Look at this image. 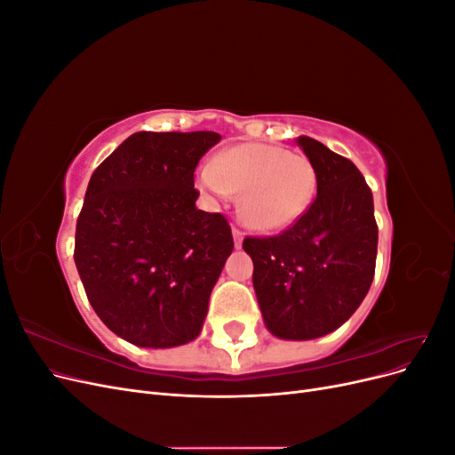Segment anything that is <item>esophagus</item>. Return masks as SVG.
<instances>
[{
  "mask_svg": "<svg viewBox=\"0 0 455 455\" xmlns=\"http://www.w3.org/2000/svg\"><path fill=\"white\" fill-rule=\"evenodd\" d=\"M233 241H235V249H241L243 246V233L237 229V228H233Z\"/></svg>",
  "mask_w": 455,
  "mask_h": 455,
  "instance_id": "esophagus-1",
  "label": "esophagus"
}]
</instances>
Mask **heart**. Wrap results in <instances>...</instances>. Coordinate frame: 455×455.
<instances>
[{"instance_id":"1","label":"heart","mask_w":455,"mask_h":455,"mask_svg":"<svg viewBox=\"0 0 455 455\" xmlns=\"http://www.w3.org/2000/svg\"><path fill=\"white\" fill-rule=\"evenodd\" d=\"M216 197L239 196L241 222L258 231H281L307 211L316 174L304 154L271 144H241L218 154L199 174Z\"/></svg>"}]
</instances>
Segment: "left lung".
<instances>
[{
    "instance_id": "left-lung-1",
    "label": "left lung",
    "mask_w": 455,
    "mask_h": 455,
    "mask_svg": "<svg viewBox=\"0 0 455 455\" xmlns=\"http://www.w3.org/2000/svg\"><path fill=\"white\" fill-rule=\"evenodd\" d=\"M298 146L316 174V197L273 237H246L264 323L281 339L334 332L363 304L376 271L374 197L361 171L309 136Z\"/></svg>"
}]
</instances>
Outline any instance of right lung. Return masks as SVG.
Wrapping results in <instances>:
<instances>
[{
    "label": "right lung",
    "mask_w": 455,
    "mask_h": 455,
    "mask_svg": "<svg viewBox=\"0 0 455 455\" xmlns=\"http://www.w3.org/2000/svg\"><path fill=\"white\" fill-rule=\"evenodd\" d=\"M218 132H134L91 176L74 259L100 321L132 346L194 341L233 251L228 220L196 206Z\"/></svg>",
    "instance_id": "obj_1"
}]
</instances>
